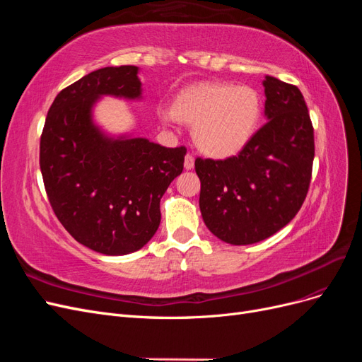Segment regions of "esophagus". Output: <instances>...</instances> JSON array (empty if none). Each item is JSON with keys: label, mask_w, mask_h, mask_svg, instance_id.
Here are the masks:
<instances>
[{"label": "esophagus", "mask_w": 362, "mask_h": 362, "mask_svg": "<svg viewBox=\"0 0 362 362\" xmlns=\"http://www.w3.org/2000/svg\"><path fill=\"white\" fill-rule=\"evenodd\" d=\"M184 168H185V170H190V169L194 168V158H193L192 154L185 156V158H184Z\"/></svg>", "instance_id": "obj_1"}]
</instances>
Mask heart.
<instances>
[{
	"instance_id": "heart-1",
	"label": "heart",
	"mask_w": 362,
	"mask_h": 362,
	"mask_svg": "<svg viewBox=\"0 0 362 362\" xmlns=\"http://www.w3.org/2000/svg\"><path fill=\"white\" fill-rule=\"evenodd\" d=\"M261 110V98L250 86L202 83L182 90L173 107L161 105L158 113L166 124L181 120L192 125L196 145L205 156L228 158L254 137Z\"/></svg>"
}]
</instances>
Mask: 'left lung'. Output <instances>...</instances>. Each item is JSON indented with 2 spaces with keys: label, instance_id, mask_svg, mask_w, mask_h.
Segmentation results:
<instances>
[{
  "label": "left lung",
  "instance_id": "left-lung-1",
  "mask_svg": "<svg viewBox=\"0 0 362 362\" xmlns=\"http://www.w3.org/2000/svg\"><path fill=\"white\" fill-rule=\"evenodd\" d=\"M267 122L238 156L196 158L206 228L229 245L269 238L298 214L308 193L314 129L298 87L266 76Z\"/></svg>",
  "mask_w": 362,
  "mask_h": 362
}]
</instances>
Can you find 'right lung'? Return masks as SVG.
<instances>
[{"instance_id": "obj_1", "label": "right lung", "mask_w": 362, "mask_h": 362, "mask_svg": "<svg viewBox=\"0 0 362 362\" xmlns=\"http://www.w3.org/2000/svg\"><path fill=\"white\" fill-rule=\"evenodd\" d=\"M137 66L103 68L63 89L40 137V170L64 229L104 255H127L157 233L160 199L184 168L187 149L133 134L108 136L93 120L103 96L140 100Z\"/></svg>"}]
</instances>
